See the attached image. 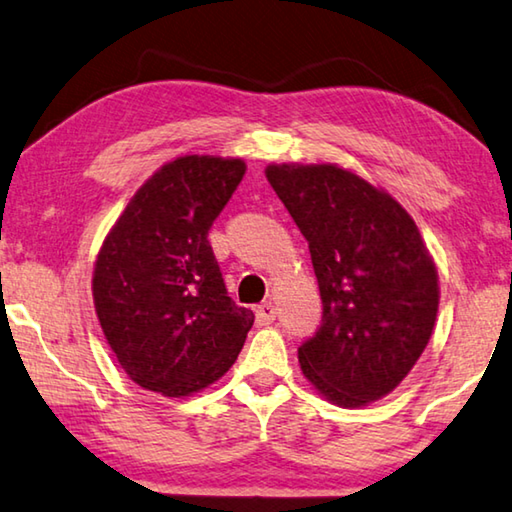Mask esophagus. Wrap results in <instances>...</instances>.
Returning a JSON list of instances; mask_svg holds the SVG:
<instances>
[{
  "mask_svg": "<svg viewBox=\"0 0 512 512\" xmlns=\"http://www.w3.org/2000/svg\"><path fill=\"white\" fill-rule=\"evenodd\" d=\"M276 317V306L272 304V301H265V304L256 306V322L258 324H270L274 322Z\"/></svg>",
  "mask_w": 512,
  "mask_h": 512,
  "instance_id": "34e87169",
  "label": "esophagus"
}]
</instances>
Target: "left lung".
I'll return each mask as SVG.
<instances>
[{"instance_id":"obj_1","label":"left lung","mask_w":512,"mask_h":512,"mask_svg":"<svg viewBox=\"0 0 512 512\" xmlns=\"http://www.w3.org/2000/svg\"><path fill=\"white\" fill-rule=\"evenodd\" d=\"M265 177L308 240L322 324L301 372L342 408L390 395L429 345L438 270L413 217L388 192L333 163L267 165Z\"/></svg>"}]
</instances>
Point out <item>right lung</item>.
Here are the masks:
<instances>
[{
    "instance_id": "right-lung-1",
    "label": "right lung",
    "mask_w": 512,
    "mask_h": 512,
    "mask_svg": "<svg viewBox=\"0 0 512 512\" xmlns=\"http://www.w3.org/2000/svg\"><path fill=\"white\" fill-rule=\"evenodd\" d=\"M240 158L179 156L156 170L99 249L92 299L140 388L188 397L236 363L254 324L229 295L208 231L245 177Z\"/></svg>"
}]
</instances>
